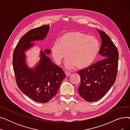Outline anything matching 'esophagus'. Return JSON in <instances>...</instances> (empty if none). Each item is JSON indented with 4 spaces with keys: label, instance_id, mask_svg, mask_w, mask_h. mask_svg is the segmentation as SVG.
<instances>
[{
    "label": "esophagus",
    "instance_id": "34e87169",
    "mask_svg": "<svg viewBox=\"0 0 130 130\" xmlns=\"http://www.w3.org/2000/svg\"><path fill=\"white\" fill-rule=\"evenodd\" d=\"M65 73V75L66 76H69L71 75V73L70 72H67V71H66Z\"/></svg>",
    "mask_w": 130,
    "mask_h": 130
}]
</instances>
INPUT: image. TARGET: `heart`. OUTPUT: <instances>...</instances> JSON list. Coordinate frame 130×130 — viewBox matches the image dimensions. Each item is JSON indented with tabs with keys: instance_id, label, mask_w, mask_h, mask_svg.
I'll return each instance as SVG.
<instances>
[{
	"instance_id": "b5f03b06",
	"label": "heart",
	"mask_w": 130,
	"mask_h": 130,
	"mask_svg": "<svg viewBox=\"0 0 130 130\" xmlns=\"http://www.w3.org/2000/svg\"><path fill=\"white\" fill-rule=\"evenodd\" d=\"M100 50L99 40L94 36H89L80 31H72L64 34L58 42H56L51 48L55 62L60 65L69 56L65 63L67 69L77 67L86 69L96 60Z\"/></svg>"
}]
</instances>
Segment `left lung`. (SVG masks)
Masks as SVG:
<instances>
[{"label":"left lung","mask_w":130,"mask_h":130,"mask_svg":"<svg viewBox=\"0 0 130 130\" xmlns=\"http://www.w3.org/2000/svg\"><path fill=\"white\" fill-rule=\"evenodd\" d=\"M98 31L102 42L99 54L103 59L78 72L80 77L79 95L91 102L100 100L110 89L117 78L118 67L117 47L105 32Z\"/></svg>","instance_id":"left-lung-1"}]
</instances>
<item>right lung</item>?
<instances>
[{
  "label": "right lung",
  "instance_id": "1",
  "mask_svg": "<svg viewBox=\"0 0 130 130\" xmlns=\"http://www.w3.org/2000/svg\"><path fill=\"white\" fill-rule=\"evenodd\" d=\"M50 25H43L27 32L20 38L13 53L12 65L17 85L26 96L39 103L50 101L55 95L63 79L66 77L61 68L54 64L46 56L48 49L41 51L38 64L30 69L26 62L25 52L34 45L32 42L44 40Z\"/></svg>",
  "mask_w": 130,
  "mask_h": 130
}]
</instances>
